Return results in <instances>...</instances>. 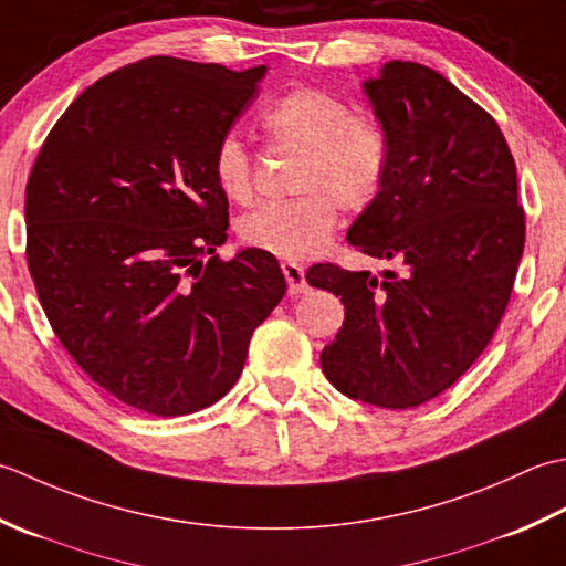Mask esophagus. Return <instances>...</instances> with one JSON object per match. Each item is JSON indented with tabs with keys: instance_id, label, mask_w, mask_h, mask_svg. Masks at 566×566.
I'll list each match as a JSON object with an SVG mask.
<instances>
[{
	"instance_id": "34e87169",
	"label": "esophagus",
	"mask_w": 566,
	"mask_h": 566,
	"mask_svg": "<svg viewBox=\"0 0 566 566\" xmlns=\"http://www.w3.org/2000/svg\"><path fill=\"white\" fill-rule=\"evenodd\" d=\"M283 275L287 281V293L291 295H300L307 291V283H305V269L300 266L295 261H283Z\"/></svg>"
}]
</instances>
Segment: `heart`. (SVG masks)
<instances>
[{"label":"heart","mask_w":566,"mask_h":566,"mask_svg":"<svg viewBox=\"0 0 566 566\" xmlns=\"http://www.w3.org/2000/svg\"><path fill=\"white\" fill-rule=\"evenodd\" d=\"M261 126L273 144L303 151L295 180L303 195L249 212L239 239L279 259L315 256L339 222V205L361 212L378 198L390 168V136L378 119L354 114L349 102L317 87L285 92L261 114ZM212 176L227 200H251V158L239 136L219 138Z\"/></svg>","instance_id":"b5f03b06"}]
</instances>
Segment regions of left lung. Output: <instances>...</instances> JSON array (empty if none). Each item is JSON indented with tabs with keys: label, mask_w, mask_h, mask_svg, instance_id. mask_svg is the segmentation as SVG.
<instances>
[{
	"label": "left lung",
	"mask_w": 566,
	"mask_h": 566,
	"mask_svg": "<svg viewBox=\"0 0 566 566\" xmlns=\"http://www.w3.org/2000/svg\"><path fill=\"white\" fill-rule=\"evenodd\" d=\"M390 136L378 198L347 241L400 273L315 263L307 283L344 305V325L319 354L344 396L418 408L486 349L511 300L525 247L515 160L499 124L428 65L390 61L364 83Z\"/></svg>",
	"instance_id": "left-lung-1"
}]
</instances>
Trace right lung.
Instances as JSON below:
<instances>
[{
	"mask_svg": "<svg viewBox=\"0 0 566 566\" xmlns=\"http://www.w3.org/2000/svg\"><path fill=\"white\" fill-rule=\"evenodd\" d=\"M263 75L170 55L124 65L63 112L27 182V261L55 337L158 418L227 396L285 295L271 253H214L229 202L212 154Z\"/></svg>",
	"mask_w": 566,
	"mask_h": 566,
	"instance_id": "right-lung-1",
	"label": "right lung"
}]
</instances>
